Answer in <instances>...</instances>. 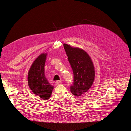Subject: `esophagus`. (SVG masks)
<instances>
[{
    "label": "esophagus",
    "instance_id": "esophagus-1",
    "mask_svg": "<svg viewBox=\"0 0 131 131\" xmlns=\"http://www.w3.org/2000/svg\"><path fill=\"white\" fill-rule=\"evenodd\" d=\"M55 84L56 85H59V84H61V83H62V82L61 81H56L55 82Z\"/></svg>",
    "mask_w": 131,
    "mask_h": 131
}]
</instances>
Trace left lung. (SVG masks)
<instances>
[{"label":"left lung","mask_w":131,"mask_h":131,"mask_svg":"<svg viewBox=\"0 0 131 131\" xmlns=\"http://www.w3.org/2000/svg\"><path fill=\"white\" fill-rule=\"evenodd\" d=\"M64 47L73 73L70 91L75 96H80L91 88L94 81V67L91 58L83 50L66 43Z\"/></svg>","instance_id":"obj_1"}]
</instances>
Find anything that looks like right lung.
<instances>
[{"mask_svg": "<svg viewBox=\"0 0 131 131\" xmlns=\"http://www.w3.org/2000/svg\"><path fill=\"white\" fill-rule=\"evenodd\" d=\"M46 58V53L40 54L34 61L28 73V83L30 89L35 94L45 100L50 99L54 88L45 77Z\"/></svg>", "mask_w": 131, "mask_h": 131, "instance_id": "obj_1", "label": "right lung"}]
</instances>
